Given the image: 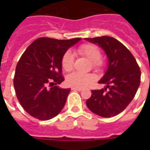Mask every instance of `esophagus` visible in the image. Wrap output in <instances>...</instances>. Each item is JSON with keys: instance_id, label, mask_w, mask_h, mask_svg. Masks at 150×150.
Wrapping results in <instances>:
<instances>
[{"instance_id": "34e87169", "label": "esophagus", "mask_w": 150, "mask_h": 150, "mask_svg": "<svg viewBox=\"0 0 150 150\" xmlns=\"http://www.w3.org/2000/svg\"><path fill=\"white\" fill-rule=\"evenodd\" d=\"M71 89L74 90V91H82V88H79V87H71Z\"/></svg>"}]
</instances>
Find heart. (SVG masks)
I'll return each mask as SVG.
<instances>
[{
	"instance_id": "heart-1",
	"label": "heart",
	"mask_w": 150,
	"mask_h": 150,
	"mask_svg": "<svg viewBox=\"0 0 150 150\" xmlns=\"http://www.w3.org/2000/svg\"><path fill=\"white\" fill-rule=\"evenodd\" d=\"M79 52L80 54L86 56L88 59L93 62L94 68H99L100 66V61H99L101 57L99 48L93 44H84L79 48ZM74 64V55L71 51H67L64 54L61 60L62 68L67 71H69L72 69ZM95 79V76L90 73H81L73 72L68 75L66 79L67 83L74 87H86L91 84Z\"/></svg>"
}]
</instances>
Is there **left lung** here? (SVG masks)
I'll return each instance as SVG.
<instances>
[{
  "mask_svg": "<svg viewBox=\"0 0 150 150\" xmlns=\"http://www.w3.org/2000/svg\"><path fill=\"white\" fill-rule=\"evenodd\" d=\"M104 50L108 65L99 81L101 89L92 90L86 106L103 117H111L122 112L135 97L140 84L141 71L132 53L117 40L110 36L86 38Z\"/></svg>",
  "mask_w": 150,
  "mask_h": 150,
  "instance_id": "left-lung-1",
  "label": "left lung"
}]
</instances>
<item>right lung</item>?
I'll return each instance as SVG.
<instances>
[{
  "mask_svg": "<svg viewBox=\"0 0 150 150\" xmlns=\"http://www.w3.org/2000/svg\"><path fill=\"white\" fill-rule=\"evenodd\" d=\"M80 40L42 37L23 53L15 68L14 86L20 104L32 117L47 121L63 109L71 89L57 86L64 80L61 60L68 48Z\"/></svg>",
  "mask_w": 150,
  "mask_h": 150,
  "instance_id": "1",
  "label": "right lung"
}]
</instances>
